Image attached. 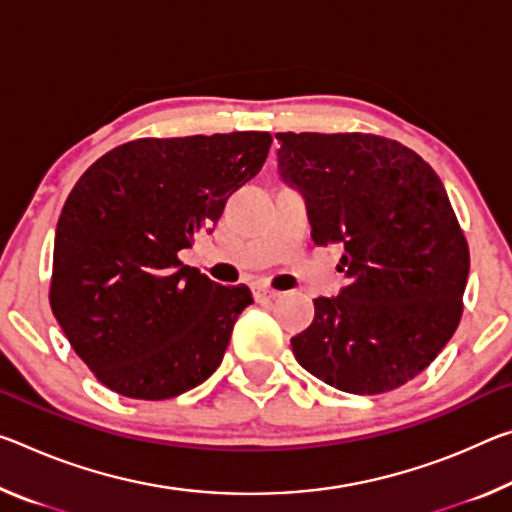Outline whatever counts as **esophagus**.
<instances>
[{
    "label": "esophagus",
    "instance_id": "34e87169",
    "mask_svg": "<svg viewBox=\"0 0 512 512\" xmlns=\"http://www.w3.org/2000/svg\"><path fill=\"white\" fill-rule=\"evenodd\" d=\"M280 294L275 289H271V287H266V285H253V298L257 300V303H269V300H273V298H278Z\"/></svg>",
    "mask_w": 512,
    "mask_h": 512
}]
</instances>
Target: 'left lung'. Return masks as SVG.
<instances>
[{
    "label": "left lung",
    "instance_id": "obj_1",
    "mask_svg": "<svg viewBox=\"0 0 512 512\" xmlns=\"http://www.w3.org/2000/svg\"><path fill=\"white\" fill-rule=\"evenodd\" d=\"M278 168L307 200L316 246L339 243L337 298H314L291 337L298 364L348 394H383L419 376L456 332L469 246L440 177L376 134L280 132Z\"/></svg>",
    "mask_w": 512,
    "mask_h": 512
}]
</instances>
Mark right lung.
I'll use <instances>...</instances> for the list:
<instances>
[{"mask_svg": "<svg viewBox=\"0 0 512 512\" xmlns=\"http://www.w3.org/2000/svg\"><path fill=\"white\" fill-rule=\"evenodd\" d=\"M271 143L269 132L136 139L79 177L56 225L50 305L102 385L164 401L218 369L253 294L184 266L180 250L216 225Z\"/></svg>", "mask_w": 512, "mask_h": 512, "instance_id": "add662e5", "label": "right lung"}]
</instances>
